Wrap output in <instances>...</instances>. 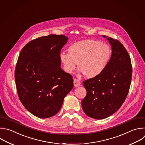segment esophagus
Segmentation results:
<instances>
[{"mask_svg":"<svg viewBox=\"0 0 145 145\" xmlns=\"http://www.w3.org/2000/svg\"><path fill=\"white\" fill-rule=\"evenodd\" d=\"M73 84H74V87H78V86H80L81 85V82L79 80H78L77 79H74V80Z\"/></svg>","mask_w":145,"mask_h":145,"instance_id":"34e87169","label":"esophagus"}]
</instances>
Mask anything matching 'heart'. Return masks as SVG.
<instances>
[{
    "instance_id": "obj_1",
    "label": "heart",
    "mask_w": 145,
    "mask_h": 145,
    "mask_svg": "<svg viewBox=\"0 0 145 145\" xmlns=\"http://www.w3.org/2000/svg\"><path fill=\"white\" fill-rule=\"evenodd\" d=\"M68 52H61L59 56L64 71L72 73L78 64L80 71L88 78L100 76L105 71L111 56L108 45L91 39L71 44Z\"/></svg>"
}]
</instances>
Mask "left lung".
<instances>
[{"mask_svg":"<svg viewBox=\"0 0 145 145\" xmlns=\"http://www.w3.org/2000/svg\"><path fill=\"white\" fill-rule=\"evenodd\" d=\"M112 47L110 59L105 71L98 77L84 81L86 97L81 105L89 117L101 120L116 113L128 94L132 76L130 56L118 40L103 35Z\"/></svg>","mask_w":145,"mask_h":145,"instance_id":"left-lung-1","label":"left lung"}]
</instances>
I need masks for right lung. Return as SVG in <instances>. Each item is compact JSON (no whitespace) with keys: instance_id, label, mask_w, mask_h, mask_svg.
<instances>
[{"instance_id":"right-lung-1","label":"right lung","mask_w":145,"mask_h":145,"mask_svg":"<svg viewBox=\"0 0 145 145\" xmlns=\"http://www.w3.org/2000/svg\"><path fill=\"white\" fill-rule=\"evenodd\" d=\"M68 40L63 35L40 37L27 43L20 53L15 72L19 97L39 118L56 114L73 88L72 76L60 67L61 50Z\"/></svg>"}]
</instances>
